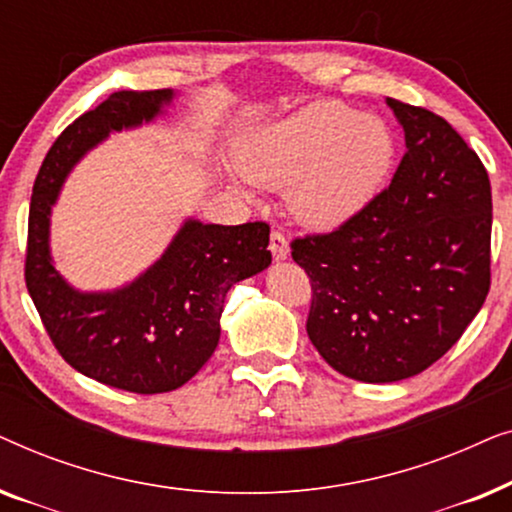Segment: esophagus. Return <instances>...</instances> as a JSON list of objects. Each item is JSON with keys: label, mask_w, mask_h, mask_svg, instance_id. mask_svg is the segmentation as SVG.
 I'll use <instances>...</instances> for the list:
<instances>
[{"label": "esophagus", "mask_w": 512, "mask_h": 512, "mask_svg": "<svg viewBox=\"0 0 512 512\" xmlns=\"http://www.w3.org/2000/svg\"><path fill=\"white\" fill-rule=\"evenodd\" d=\"M270 251L275 261H284V258L289 256V240H286L284 233H279V230L270 235Z\"/></svg>", "instance_id": "esophagus-1"}]
</instances>
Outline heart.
<instances>
[{"label":"heart","mask_w":512,"mask_h":512,"mask_svg":"<svg viewBox=\"0 0 512 512\" xmlns=\"http://www.w3.org/2000/svg\"><path fill=\"white\" fill-rule=\"evenodd\" d=\"M396 163L384 118L317 100L263 125L244 142L240 170L256 186L286 191L300 223L328 230L361 212Z\"/></svg>","instance_id":"1"}]
</instances>
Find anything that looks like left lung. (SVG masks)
Masks as SVG:
<instances>
[{
	"label": "left lung",
	"instance_id": "obj_1",
	"mask_svg": "<svg viewBox=\"0 0 512 512\" xmlns=\"http://www.w3.org/2000/svg\"><path fill=\"white\" fill-rule=\"evenodd\" d=\"M405 132L389 188L328 235L291 242L312 282L307 335L340 375H419L475 319L489 291L492 186L445 118L387 97Z\"/></svg>",
	"mask_w": 512,
	"mask_h": 512
}]
</instances>
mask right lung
Listing matches in <instances>:
<instances>
[{
    "instance_id": "obj_1",
    "label": "right lung",
    "mask_w": 512,
    "mask_h": 512,
    "mask_svg": "<svg viewBox=\"0 0 512 512\" xmlns=\"http://www.w3.org/2000/svg\"><path fill=\"white\" fill-rule=\"evenodd\" d=\"M172 100L170 88L121 90L76 118L46 153L30 202L25 282L55 349L79 373L132 394L191 380L219 345L230 286L272 261L268 223L186 219L163 256L121 289L79 291L55 270L51 209L67 174L111 132L151 123Z\"/></svg>"
}]
</instances>
